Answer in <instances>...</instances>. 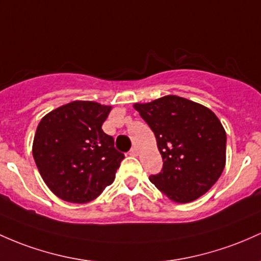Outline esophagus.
<instances>
[{"instance_id": "obj_1", "label": "esophagus", "mask_w": 261, "mask_h": 261, "mask_svg": "<svg viewBox=\"0 0 261 261\" xmlns=\"http://www.w3.org/2000/svg\"><path fill=\"white\" fill-rule=\"evenodd\" d=\"M128 154H130V156L136 157L137 154H139V151H137V148H136V147H133V148H131L130 151H128Z\"/></svg>"}]
</instances>
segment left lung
Masks as SVG:
<instances>
[{"label": "left lung", "mask_w": 261, "mask_h": 261, "mask_svg": "<svg viewBox=\"0 0 261 261\" xmlns=\"http://www.w3.org/2000/svg\"><path fill=\"white\" fill-rule=\"evenodd\" d=\"M134 108L153 131L163 160L162 171L150 181L176 203L207 193L225 166L227 134L216 114L177 95Z\"/></svg>", "instance_id": "obj_1"}]
</instances>
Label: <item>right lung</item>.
Masks as SVG:
<instances>
[{"label":"right lung","mask_w":261,"mask_h":261,"mask_svg":"<svg viewBox=\"0 0 261 261\" xmlns=\"http://www.w3.org/2000/svg\"><path fill=\"white\" fill-rule=\"evenodd\" d=\"M111 107L75 100L43 116L33 140V159L43 181L70 203L95 199L115 179L124 153L102 131Z\"/></svg>","instance_id":"obj_1"}]
</instances>
